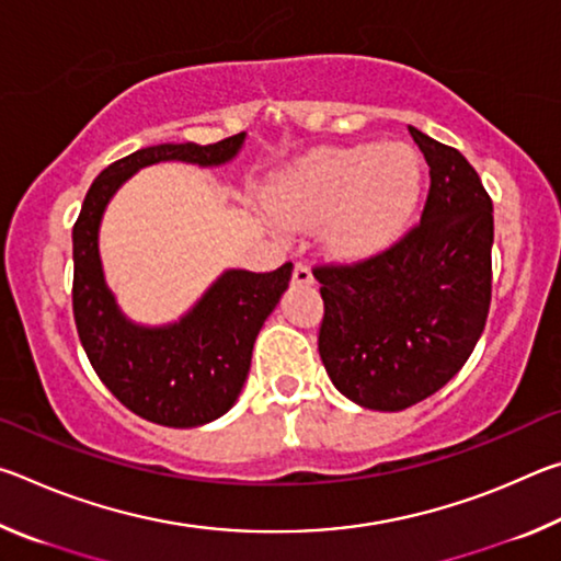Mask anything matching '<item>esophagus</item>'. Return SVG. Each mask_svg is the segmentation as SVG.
<instances>
[{
    "label": "esophagus",
    "instance_id": "obj_1",
    "mask_svg": "<svg viewBox=\"0 0 561 561\" xmlns=\"http://www.w3.org/2000/svg\"><path fill=\"white\" fill-rule=\"evenodd\" d=\"M291 279H294V284H314V274H311V267L307 262H297L294 264Z\"/></svg>",
    "mask_w": 561,
    "mask_h": 561
}]
</instances>
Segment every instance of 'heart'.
<instances>
[{
  "label": "heart",
  "instance_id": "heart-1",
  "mask_svg": "<svg viewBox=\"0 0 561 561\" xmlns=\"http://www.w3.org/2000/svg\"><path fill=\"white\" fill-rule=\"evenodd\" d=\"M421 193V163L403 144L329 148L274 180L272 210L289 227L329 220L341 252H371L401 230Z\"/></svg>",
  "mask_w": 561,
  "mask_h": 561
}]
</instances>
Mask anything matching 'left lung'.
<instances>
[{
  "instance_id": "1",
  "label": "left lung",
  "mask_w": 561,
  "mask_h": 561,
  "mask_svg": "<svg viewBox=\"0 0 561 561\" xmlns=\"http://www.w3.org/2000/svg\"><path fill=\"white\" fill-rule=\"evenodd\" d=\"M431 168L421 220L358 262L317 264L319 356L341 393L403 411L450 381L485 329L492 299V201L460 150L413 126Z\"/></svg>"
}]
</instances>
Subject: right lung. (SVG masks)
Wrapping results in <instances>:
<instances>
[{
  "label": "right lung",
  "mask_w": 561,
  "mask_h": 561,
  "mask_svg": "<svg viewBox=\"0 0 561 561\" xmlns=\"http://www.w3.org/2000/svg\"><path fill=\"white\" fill-rule=\"evenodd\" d=\"M244 133L210 146L140 148L93 180L73 225V321L93 371L118 401L150 423L195 428L220 417L240 396L264 319L291 279V262L274 272L230 270L195 309L163 329L136 327L121 314L103 282L99 225L113 193L136 170L183 160L220 165L237 156Z\"/></svg>",
  "instance_id": "right-lung-1"
}]
</instances>
